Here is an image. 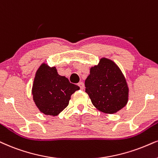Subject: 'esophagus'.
Masks as SVG:
<instances>
[{"label":"esophagus","instance_id":"1","mask_svg":"<svg viewBox=\"0 0 158 158\" xmlns=\"http://www.w3.org/2000/svg\"><path fill=\"white\" fill-rule=\"evenodd\" d=\"M78 85L80 86V88H81V89H84V83H83V82H80L78 83Z\"/></svg>","mask_w":158,"mask_h":158}]
</instances>
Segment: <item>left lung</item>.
Returning a JSON list of instances; mask_svg holds the SVG:
<instances>
[{"label":"left lung","instance_id":"left-lung-1","mask_svg":"<svg viewBox=\"0 0 158 158\" xmlns=\"http://www.w3.org/2000/svg\"><path fill=\"white\" fill-rule=\"evenodd\" d=\"M85 86L93 106L105 114H116L128 102L125 77L117 64L107 58H100L97 65L90 68Z\"/></svg>","mask_w":158,"mask_h":158}]
</instances>
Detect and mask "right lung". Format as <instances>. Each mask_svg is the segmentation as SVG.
<instances>
[{
  "instance_id": "obj_1",
  "label": "right lung",
  "mask_w": 158,
  "mask_h": 158,
  "mask_svg": "<svg viewBox=\"0 0 158 158\" xmlns=\"http://www.w3.org/2000/svg\"><path fill=\"white\" fill-rule=\"evenodd\" d=\"M79 89L65 76L58 75L56 67L42 63L35 74L31 94L41 113L56 116L67 108L71 95Z\"/></svg>"
}]
</instances>
